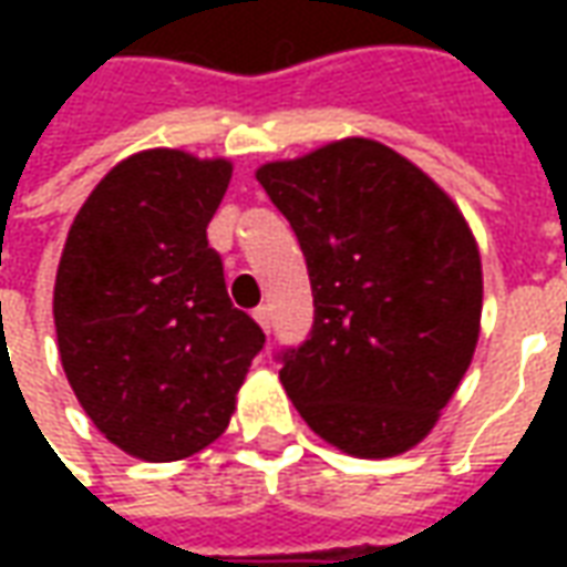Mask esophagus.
<instances>
[{
  "label": "esophagus",
  "instance_id": "34e87169",
  "mask_svg": "<svg viewBox=\"0 0 567 567\" xmlns=\"http://www.w3.org/2000/svg\"><path fill=\"white\" fill-rule=\"evenodd\" d=\"M251 316H255V321H258L264 331L270 333V307H258Z\"/></svg>",
  "mask_w": 567,
  "mask_h": 567
}]
</instances>
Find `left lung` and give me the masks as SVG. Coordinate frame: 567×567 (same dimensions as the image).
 I'll use <instances>...</instances> for the list:
<instances>
[{
	"mask_svg": "<svg viewBox=\"0 0 567 567\" xmlns=\"http://www.w3.org/2000/svg\"><path fill=\"white\" fill-rule=\"evenodd\" d=\"M297 234L316 321L279 352L285 392L337 450L389 458L425 437L480 337L483 270L458 206L373 140L264 163Z\"/></svg>",
	"mask_w": 567,
	"mask_h": 567,
	"instance_id": "8db88e82",
	"label": "left lung"
}]
</instances>
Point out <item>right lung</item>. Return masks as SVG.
Masks as SVG:
<instances>
[{
	"instance_id": "1",
	"label": "right lung",
	"mask_w": 567,
	"mask_h": 567,
	"mask_svg": "<svg viewBox=\"0 0 567 567\" xmlns=\"http://www.w3.org/2000/svg\"><path fill=\"white\" fill-rule=\"evenodd\" d=\"M230 173L221 157L140 151L69 227L54 285L60 361L93 425L142 462H178L221 437L264 349L206 239Z\"/></svg>"
}]
</instances>
